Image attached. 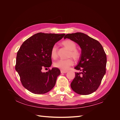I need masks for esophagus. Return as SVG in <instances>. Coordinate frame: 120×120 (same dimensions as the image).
Returning <instances> with one entry per match:
<instances>
[{"instance_id":"34e87169","label":"esophagus","mask_w":120,"mask_h":120,"mask_svg":"<svg viewBox=\"0 0 120 120\" xmlns=\"http://www.w3.org/2000/svg\"><path fill=\"white\" fill-rule=\"evenodd\" d=\"M60 72H61V74H64V73H66V72H67V71H64L61 70L60 71Z\"/></svg>"}]
</instances>
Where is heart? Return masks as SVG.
<instances>
[{
  "label": "heart",
  "instance_id": "b5f03b06",
  "mask_svg": "<svg viewBox=\"0 0 120 120\" xmlns=\"http://www.w3.org/2000/svg\"><path fill=\"white\" fill-rule=\"evenodd\" d=\"M61 45L69 50L68 57H71L75 60L79 59L81 56L80 50L76 48V43L71 39H66L61 42ZM50 56L53 59H55L57 56V49L56 45H53L50 50ZM74 64V60L71 58L66 60L60 59L54 63V66L60 69L62 71H67L71 66Z\"/></svg>",
  "mask_w": 120,
  "mask_h": 120
}]
</instances>
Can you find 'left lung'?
<instances>
[{
  "label": "left lung",
  "mask_w": 120,
  "mask_h": 120,
  "mask_svg": "<svg viewBox=\"0 0 120 120\" xmlns=\"http://www.w3.org/2000/svg\"><path fill=\"white\" fill-rule=\"evenodd\" d=\"M77 42L82 49L75 76L71 83L72 90L79 95H87L99 88L106 74L107 56L101 43L82 32L67 34L64 38Z\"/></svg>",
  "instance_id": "1"
}]
</instances>
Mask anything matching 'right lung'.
<instances>
[{"mask_svg":"<svg viewBox=\"0 0 120 120\" xmlns=\"http://www.w3.org/2000/svg\"><path fill=\"white\" fill-rule=\"evenodd\" d=\"M65 35L63 34H36L25 41L17 52L15 70L22 86L35 94L49 92L55 86L60 73L58 68L49 69L52 64L50 50L52 46Z\"/></svg>","mask_w":120,"mask_h":120,"instance_id":"add662e5","label":"right lung"}]
</instances>
